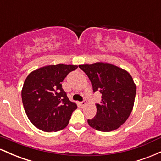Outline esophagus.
I'll use <instances>...</instances> for the list:
<instances>
[{
	"mask_svg": "<svg viewBox=\"0 0 161 161\" xmlns=\"http://www.w3.org/2000/svg\"><path fill=\"white\" fill-rule=\"evenodd\" d=\"M86 102H87L86 100H83L82 101H81L80 104H81V105H82V106H85V105L86 104Z\"/></svg>",
	"mask_w": 161,
	"mask_h": 161,
	"instance_id": "1",
	"label": "esophagus"
}]
</instances>
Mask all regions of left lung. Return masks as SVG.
I'll use <instances>...</instances> for the list:
<instances>
[{
  "instance_id": "obj_1",
  "label": "left lung",
  "mask_w": 161,
  "mask_h": 161,
  "mask_svg": "<svg viewBox=\"0 0 161 161\" xmlns=\"http://www.w3.org/2000/svg\"><path fill=\"white\" fill-rule=\"evenodd\" d=\"M88 75L93 92L101 94V101L96 104L95 117L88 119L92 128L101 132L118 129L128 119L133 108L136 86L127 71L104 63L79 65Z\"/></svg>"
}]
</instances>
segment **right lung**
Listing matches in <instances>:
<instances>
[{
    "instance_id": "add662e5",
    "label": "right lung",
    "mask_w": 161,
    "mask_h": 161,
    "mask_svg": "<svg viewBox=\"0 0 161 161\" xmlns=\"http://www.w3.org/2000/svg\"><path fill=\"white\" fill-rule=\"evenodd\" d=\"M74 65H50L32 72L24 82L22 101L25 114L35 126L44 132L61 130L77 108L62 88L61 82Z\"/></svg>"
}]
</instances>
